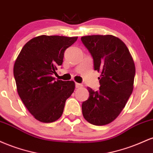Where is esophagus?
<instances>
[{"mask_svg":"<svg viewBox=\"0 0 153 153\" xmlns=\"http://www.w3.org/2000/svg\"><path fill=\"white\" fill-rule=\"evenodd\" d=\"M83 85H82V84L80 83H78V82H75V87L77 88H82Z\"/></svg>","mask_w":153,"mask_h":153,"instance_id":"34e87169","label":"esophagus"}]
</instances>
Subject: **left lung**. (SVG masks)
<instances>
[{"instance_id":"obj_1","label":"left lung","mask_w":153,"mask_h":153,"mask_svg":"<svg viewBox=\"0 0 153 153\" xmlns=\"http://www.w3.org/2000/svg\"><path fill=\"white\" fill-rule=\"evenodd\" d=\"M81 41L94 59V70L101 73L99 91L87 88L90 96L82 103V115L91 124L106 125L118 117L132 93L134 60L125 44L113 35L85 36Z\"/></svg>"}]
</instances>
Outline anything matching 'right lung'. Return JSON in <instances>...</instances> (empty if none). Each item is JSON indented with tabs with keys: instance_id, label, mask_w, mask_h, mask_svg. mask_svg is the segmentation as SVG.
Listing matches in <instances>:
<instances>
[{
	"instance_id": "add662e5",
	"label": "right lung",
	"mask_w": 153,
	"mask_h": 153,
	"mask_svg": "<svg viewBox=\"0 0 153 153\" xmlns=\"http://www.w3.org/2000/svg\"><path fill=\"white\" fill-rule=\"evenodd\" d=\"M78 36L41 35L23 47L13 67L17 91L28 111L44 123L55 122L62 114L66 100L75 90V82L55 80L64 52Z\"/></svg>"
}]
</instances>
